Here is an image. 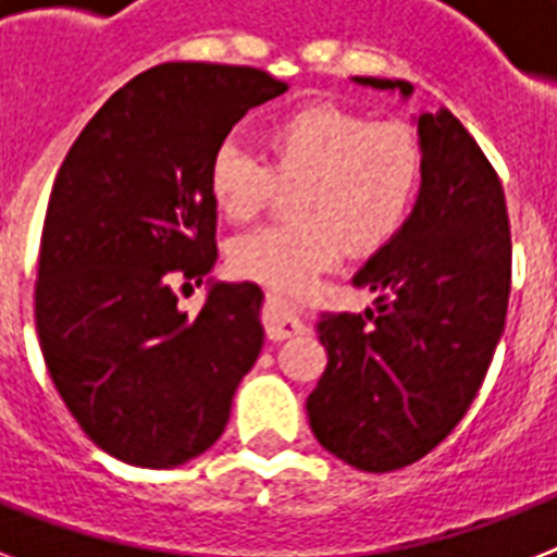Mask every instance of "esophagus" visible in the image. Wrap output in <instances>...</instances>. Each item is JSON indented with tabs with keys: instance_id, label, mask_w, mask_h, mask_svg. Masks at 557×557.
<instances>
[{
	"instance_id": "1",
	"label": "esophagus",
	"mask_w": 557,
	"mask_h": 557,
	"mask_svg": "<svg viewBox=\"0 0 557 557\" xmlns=\"http://www.w3.org/2000/svg\"><path fill=\"white\" fill-rule=\"evenodd\" d=\"M265 335L271 341H288L295 338L304 332V321H300V314L286 304V300H280V297H269V304H265Z\"/></svg>"
}]
</instances>
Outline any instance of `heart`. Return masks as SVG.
<instances>
[{"instance_id":"1","label":"heart","mask_w":557,"mask_h":557,"mask_svg":"<svg viewBox=\"0 0 557 557\" xmlns=\"http://www.w3.org/2000/svg\"><path fill=\"white\" fill-rule=\"evenodd\" d=\"M269 164L219 144L208 190L219 216L248 222L292 190L295 222L236 236L234 274L277 292H300L349 251L372 253L405 227L422 187V147L401 121H370L341 103H306L262 129Z\"/></svg>"}]
</instances>
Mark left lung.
Here are the masks:
<instances>
[{"label":"left lung","mask_w":557,"mask_h":557,"mask_svg":"<svg viewBox=\"0 0 557 557\" xmlns=\"http://www.w3.org/2000/svg\"><path fill=\"white\" fill-rule=\"evenodd\" d=\"M413 95V83L352 77ZM422 187L405 227L352 283L375 300L323 314L326 370L306 398L314 440L370 474L431 454L483 384L506 326L511 239L503 185L468 129L440 109L416 117Z\"/></svg>","instance_id":"left-lung-1"}]
</instances>
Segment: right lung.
<instances>
[{
  "mask_svg": "<svg viewBox=\"0 0 557 557\" xmlns=\"http://www.w3.org/2000/svg\"><path fill=\"white\" fill-rule=\"evenodd\" d=\"M288 86L251 65L164 63L98 109L72 144L39 243V349L57 393L109 457L176 468L213 445L262 349V292L208 280V164L234 124Z\"/></svg>",
  "mask_w": 557,
  "mask_h": 557,
  "instance_id": "right-lung-1",
  "label": "right lung"
}]
</instances>
